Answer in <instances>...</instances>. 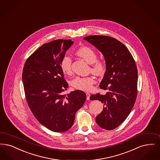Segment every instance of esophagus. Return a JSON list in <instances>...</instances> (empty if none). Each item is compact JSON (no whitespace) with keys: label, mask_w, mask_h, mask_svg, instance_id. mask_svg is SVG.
<instances>
[{"label":"esophagus","mask_w":160,"mask_h":160,"mask_svg":"<svg viewBox=\"0 0 160 160\" xmlns=\"http://www.w3.org/2000/svg\"><path fill=\"white\" fill-rule=\"evenodd\" d=\"M86 96H87V98H86V99H87V100H89L90 96V93H86Z\"/></svg>","instance_id":"esophagus-1"}]
</instances>
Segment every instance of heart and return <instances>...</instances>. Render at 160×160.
Masks as SVG:
<instances>
[{"label":"heart","mask_w":160,"mask_h":160,"mask_svg":"<svg viewBox=\"0 0 160 160\" xmlns=\"http://www.w3.org/2000/svg\"><path fill=\"white\" fill-rule=\"evenodd\" d=\"M78 57L90 64L91 71L98 76L103 75L107 69V64L103 59H97V52L89 46H82L76 51ZM61 68L64 73L70 74L72 71V59L68 54L63 56L61 61ZM95 79L92 76L75 77L71 81V85L77 90L90 91L92 89Z\"/></svg>","instance_id":"1"}]
</instances>
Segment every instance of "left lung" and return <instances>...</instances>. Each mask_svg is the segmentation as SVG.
I'll list each match as a JSON object with an SVG mask.
<instances>
[{
	"label": "left lung",
	"instance_id": "obj_1",
	"mask_svg": "<svg viewBox=\"0 0 160 160\" xmlns=\"http://www.w3.org/2000/svg\"><path fill=\"white\" fill-rule=\"evenodd\" d=\"M84 39L102 52L107 69L100 88L105 95H92L90 100L103 103V111L96 116V123L105 130L119 126L130 113L138 93V70L126 46L115 38L105 36H88Z\"/></svg>",
	"mask_w": 160,
	"mask_h": 160
}]
</instances>
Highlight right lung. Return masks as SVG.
Masks as SVG:
<instances>
[{
  "label": "right lung",
  "mask_w": 160,
  "mask_h": 160,
  "mask_svg": "<svg viewBox=\"0 0 160 160\" xmlns=\"http://www.w3.org/2000/svg\"><path fill=\"white\" fill-rule=\"evenodd\" d=\"M71 40L58 39L40 46L28 58L22 79L26 100L35 118L55 132H64L73 125L75 115L86 99L77 90L63 93L68 84L61 68V61L73 44Z\"/></svg>",
  "instance_id": "1"
}]
</instances>
